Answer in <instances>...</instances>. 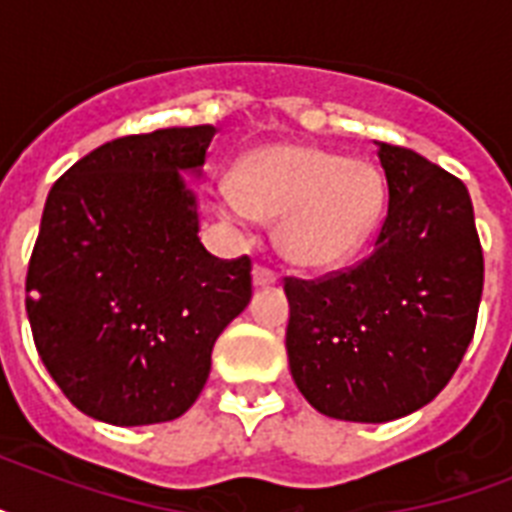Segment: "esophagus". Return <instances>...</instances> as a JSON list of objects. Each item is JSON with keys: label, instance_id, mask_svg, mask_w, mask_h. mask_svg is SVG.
<instances>
[{"label": "esophagus", "instance_id": "34e87169", "mask_svg": "<svg viewBox=\"0 0 512 512\" xmlns=\"http://www.w3.org/2000/svg\"><path fill=\"white\" fill-rule=\"evenodd\" d=\"M276 273L271 268H265V265H255V271H252V281H255V287H268V284H276Z\"/></svg>", "mask_w": 512, "mask_h": 512}]
</instances>
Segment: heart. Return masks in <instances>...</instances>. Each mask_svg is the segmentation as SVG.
I'll list each match as a JSON object with an SVG mask.
<instances>
[{
	"label": "heart",
	"mask_w": 512,
	"mask_h": 512,
	"mask_svg": "<svg viewBox=\"0 0 512 512\" xmlns=\"http://www.w3.org/2000/svg\"><path fill=\"white\" fill-rule=\"evenodd\" d=\"M233 183L236 191L220 193V209L279 220V249L303 268H335L356 255L385 196L374 164L311 143L257 148L241 159Z\"/></svg>",
	"instance_id": "1"
}]
</instances>
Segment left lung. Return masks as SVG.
<instances>
[{
	"label": "left lung",
	"mask_w": 512,
	"mask_h": 512,
	"mask_svg": "<svg viewBox=\"0 0 512 512\" xmlns=\"http://www.w3.org/2000/svg\"><path fill=\"white\" fill-rule=\"evenodd\" d=\"M388 215L372 255L324 279H284L289 369L308 404L348 422H390L446 388L473 332L484 252L460 177L377 143Z\"/></svg>",
	"instance_id": "left-lung-1"
}]
</instances>
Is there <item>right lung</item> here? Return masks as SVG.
Masks as SVG:
<instances>
[{
  "label": "right lung",
  "mask_w": 512,
  "mask_h": 512,
  "mask_svg": "<svg viewBox=\"0 0 512 512\" xmlns=\"http://www.w3.org/2000/svg\"><path fill=\"white\" fill-rule=\"evenodd\" d=\"M212 124L103 143L55 180L26 276L39 356L100 422H170L199 398L212 348L252 297L247 255L199 241L196 196Z\"/></svg>",
  "instance_id": "1"
}]
</instances>
